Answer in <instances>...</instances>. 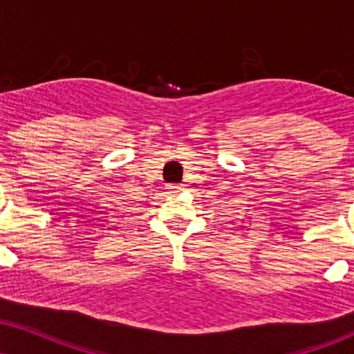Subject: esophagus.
<instances>
[{"mask_svg": "<svg viewBox=\"0 0 354 354\" xmlns=\"http://www.w3.org/2000/svg\"><path fill=\"white\" fill-rule=\"evenodd\" d=\"M165 189H167V194L170 195V197H176L177 194H180V192L184 190V187H182V185H167Z\"/></svg>", "mask_w": 354, "mask_h": 354, "instance_id": "34e87169", "label": "esophagus"}]
</instances>
